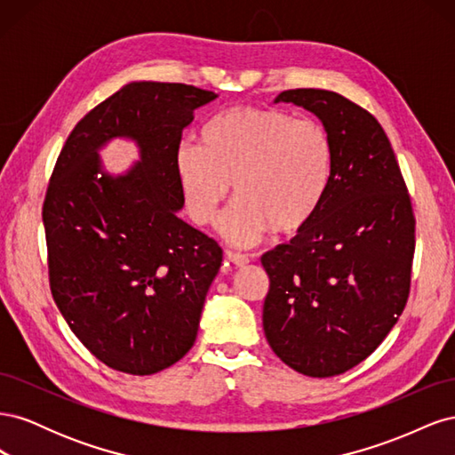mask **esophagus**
I'll use <instances>...</instances> for the list:
<instances>
[{
	"label": "esophagus",
	"instance_id": "esophagus-1",
	"mask_svg": "<svg viewBox=\"0 0 455 455\" xmlns=\"http://www.w3.org/2000/svg\"><path fill=\"white\" fill-rule=\"evenodd\" d=\"M226 259L229 261V264L235 266V267H244L246 264H249V258H246L244 254L231 252V251H228V252H226Z\"/></svg>",
	"mask_w": 455,
	"mask_h": 455
}]
</instances>
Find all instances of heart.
Instances as JSON below:
<instances>
[{
	"label": "heart",
	"instance_id": "heart-1",
	"mask_svg": "<svg viewBox=\"0 0 455 455\" xmlns=\"http://www.w3.org/2000/svg\"><path fill=\"white\" fill-rule=\"evenodd\" d=\"M174 172L189 218L211 226L229 196L235 203L218 231L237 246H252L269 231L306 228L328 194L334 149L326 129L281 109L233 106L201 131V146L184 142Z\"/></svg>",
	"mask_w": 455,
	"mask_h": 455
}]
</instances>
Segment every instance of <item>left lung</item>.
Segmentation results:
<instances>
[{
  "label": "left lung",
  "instance_id": "left-lung-1",
  "mask_svg": "<svg viewBox=\"0 0 455 455\" xmlns=\"http://www.w3.org/2000/svg\"><path fill=\"white\" fill-rule=\"evenodd\" d=\"M319 117L334 149L324 203L298 235L261 256L269 277L264 332L299 374H343L391 332L408 292L416 220L378 119L324 89L283 91Z\"/></svg>",
  "mask_w": 455,
  "mask_h": 455
}]
</instances>
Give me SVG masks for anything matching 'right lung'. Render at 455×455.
Instances as JSON below:
<instances>
[{
  "label": "right lung",
  "mask_w": 455,
  "mask_h": 455,
  "mask_svg": "<svg viewBox=\"0 0 455 455\" xmlns=\"http://www.w3.org/2000/svg\"><path fill=\"white\" fill-rule=\"evenodd\" d=\"M218 99L182 84L131 81L81 119L60 151L44 203L54 301L106 366L149 376L194 347L222 249L178 218L174 154L196 109ZM132 141L123 173L100 151Z\"/></svg>",
  "instance_id": "add662e5"
}]
</instances>
